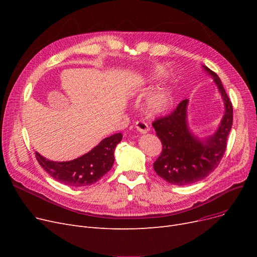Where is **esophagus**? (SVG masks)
<instances>
[{"label":"esophagus","mask_w":257,"mask_h":257,"mask_svg":"<svg viewBox=\"0 0 257 257\" xmlns=\"http://www.w3.org/2000/svg\"><path fill=\"white\" fill-rule=\"evenodd\" d=\"M136 128H137V130H138L139 132H141V133H147L148 131L150 130L149 126H148V124L146 123V121H144V120H138V121H136Z\"/></svg>","instance_id":"esophagus-1"}]
</instances>
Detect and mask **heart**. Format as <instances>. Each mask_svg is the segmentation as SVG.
I'll use <instances>...</instances> for the list:
<instances>
[{
	"mask_svg": "<svg viewBox=\"0 0 257 257\" xmlns=\"http://www.w3.org/2000/svg\"><path fill=\"white\" fill-rule=\"evenodd\" d=\"M174 96L170 87H160L148 96L145 107L149 114L155 115L167 111L173 105Z\"/></svg>",
	"mask_w": 257,
	"mask_h": 257,
	"instance_id": "obj_1",
	"label": "heart"
}]
</instances>
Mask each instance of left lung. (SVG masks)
<instances>
[{"label":"left lung","mask_w":257,"mask_h":257,"mask_svg":"<svg viewBox=\"0 0 257 257\" xmlns=\"http://www.w3.org/2000/svg\"><path fill=\"white\" fill-rule=\"evenodd\" d=\"M203 69L213 78L224 101L225 112L217 131L203 139L194 136L187 123V99L181 101L171 114L152 123L163 144V151L153 168L160 178L174 185L192 184L207 177L219 166L231 130L232 104L219 76L207 66L203 65Z\"/></svg>","instance_id":"obj_1"}]
</instances>
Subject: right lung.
Wrapping results in <instances>:
<instances>
[{"mask_svg":"<svg viewBox=\"0 0 257 257\" xmlns=\"http://www.w3.org/2000/svg\"><path fill=\"white\" fill-rule=\"evenodd\" d=\"M123 139L115 133L100 142L88 153L70 161H52L35 152L38 164L51 176L70 186H86L96 183L109 171L114 163V150Z\"/></svg>","mask_w":257,"mask_h":257,"instance_id":"obj_1","label":"right lung"}]
</instances>
